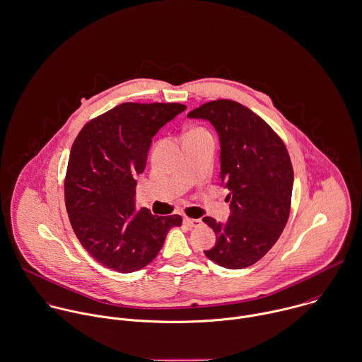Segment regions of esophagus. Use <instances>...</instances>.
<instances>
[{"instance_id":"obj_1","label":"esophagus","mask_w":362,"mask_h":362,"mask_svg":"<svg viewBox=\"0 0 362 362\" xmlns=\"http://www.w3.org/2000/svg\"><path fill=\"white\" fill-rule=\"evenodd\" d=\"M185 225H188L189 228H199L202 225V221L201 219H191V218H185L184 219Z\"/></svg>"}]
</instances>
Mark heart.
<instances>
[{"mask_svg": "<svg viewBox=\"0 0 362 362\" xmlns=\"http://www.w3.org/2000/svg\"><path fill=\"white\" fill-rule=\"evenodd\" d=\"M198 134H208V133H206V130H204V129H201V127H194V129H191V130L187 133V136H198Z\"/></svg>", "mask_w": 362, "mask_h": 362, "instance_id": "b5f03b06", "label": "heart"}]
</instances>
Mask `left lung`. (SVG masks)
<instances>
[{
	"mask_svg": "<svg viewBox=\"0 0 362 362\" xmlns=\"http://www.w3.org/2000/svg\"><path fill=\"white\" fill-rule=\"evenodd\" d=\"M188 118L216 129L221 181L230 201L226 223L202 219L216 235L205 255L229 269L252 265L279 239L289 218L293 168L288 150L267 122L232 100L206 103Z\"/></svg>",
	"mask_w": 362,
	"mask_h": 362,
	"instance_id": "left-lung-1",
	"label": "left lung"
}]
</instances>
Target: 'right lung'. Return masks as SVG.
<instances>
[{
	"mask_svg": "<svg viewBox=\"0 0 362 362\" xmlns=\"http://www.w3.org/2000/svg\"><path fill=\"white\" fill-rule=\"evenodd\" d=\"M185 110L124 103L88 122L73 143L64 180L69 219L81 245L108 269H141L182 223L180 215L136 211V175L144 171L153 136Z\"/></svg>",
	"mask_w": 362,
	"mask_h": 362,
	"instance_id": "add662e5",
	"label": "right lung"
}]
</instances>
